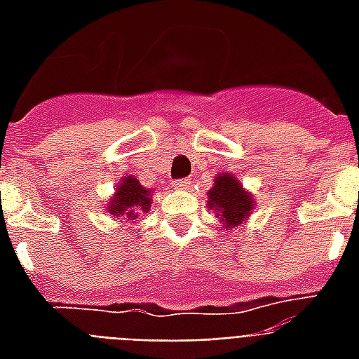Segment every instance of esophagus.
<instances>
[{
    "label": "esophagus",
    "mask_w": 359,
    "mask_h": 359,
    "mask_svg": "<svg viewBox=\"0 0 359 359\" xmlns=\"http://www.w3.org/2000/svg\"><path fill=\"white\" fill-rule=\"evenodd\" d=\"M171 184H173L175 190H190L191 180L190 179H179V180H173Z\"/></svg>",
    "instance_id": "esophagus-1"
}]
</instances>
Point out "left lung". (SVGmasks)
I'll list each match as a JSON object with an SVG mask.
<instances>
[{"mask_svg":"<svg viewBox=\"0 0 359 359\" xmlns=\"http://www.w3.org/2000/svg\"><path fill=\"white\" fill-rule=\"evenodd\" d=\"M207 205L229 231L250 218V212L253 210V197L250 191L242 188L236 177L224 173L214 177V186L208 191Z\"/></svg>","mask_w":359,"mask_h":359,"instance_id":"obj_1","label":"left lung"}]
</instances>
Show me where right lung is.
Masks as SVG:
<instances>
[{"label": "right lung", "instance_id": "1", "mask_svg": "<svg viewBox=\"0 0 359 359\" xmlns=\"http://www.w3.org/2000/svg\"><path fill=\"white\" fill-rule=\"evenodd\" d=\"M151 201V190L141 186L140 180L128 175L123 177L121 184L115 188V196L108 203V212L115 218L134 219L141 212H149Z\"/></svg>", "mask_w": 359, "mask_h": 359}]
</instances>
